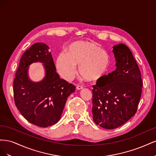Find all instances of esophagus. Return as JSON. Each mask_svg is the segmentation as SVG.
Masks as SVG:
<instances>
[{
    "label": "esophagus",
    "instance_id": "esophagus-1",
    "mask_svg": "<svg viewBox=\"0 0 156 156\" xmlns=\"http://www.w3.org/2000/svg\"><path fill=\"white\" fill-rule=\"evenodd\" d=\"M76 88H77V90H82V89L83 88V86L79 85V86H77V87H76Z\"/></svg>",
    "mask_w": 156,
    "mask_h": 156
}]
</instances>
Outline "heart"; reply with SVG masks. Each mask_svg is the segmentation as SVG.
Returning a JSON list of instances; mask_svg holds the SVG:
<instances>
[{"label":"heart","mask_w":156,"mask_h":156,"mask_svg":"<svg viewBox=\"0 0 156 156\" xmlns=\"http://www.w3.org/2000/svg\"><path fill=\"white\" fill-rule=\"evenodd\" d=\"M110 59L106 51L90 41H77L71 45L68 53L62 52L56 60V67L64 79L71 81L77 72L88 81L100 79L109 65Z\"/></svg>","instance_id":"obj_1"}]
</instances>
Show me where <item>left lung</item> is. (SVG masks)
<instances>
[{
    "label": "left lung",
    "instance_id": "1",
    "mask_svg": "<svg viewBox=\"0 0 156 156\" xmlns=\"http://www.w3.org/2000/svg\"><path fill=\"white\" fill-rule=\"evenodd\" d=\"M112 53L116 70L101 77L92 89L93 120L107 129L117 128L135 115L143 87L139 68L129 49L119 44L112 47Z\"/></svg>",
    "mask_w": 156,
    "mask_h": 156
}]
</instances>
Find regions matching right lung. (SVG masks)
Here are the masks:
<instances>
[{
  "instance_id": "add662e5",
  "label": "right lung",
  "mask_w": 156,
  "mask_h": 156,
  "mask_svg": "<svg viewBox=\"0 0 156 156\" xmlns=\"http://www.w3.org/2000/svg\"><path fill=\"white\" fill-rule=\"evenodd\" d=\"M49 48L44 43L32 45L23 55L13 81L14 101L17 109L30 123L46 127L60 120L68 96L75 87L60 78ZM43 64L45 76L33 82L29 77L30 65Z\"/></svg>"
}]
</instances>
